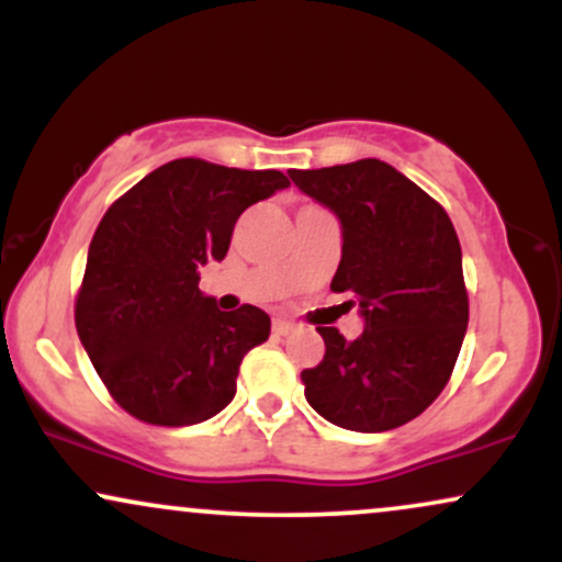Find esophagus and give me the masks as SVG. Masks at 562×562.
<instances>
[{
    "label": "esophagus",
    "instance_id": "obj_1",
    "mask_svg": "<svg viewBox=\"0 0 562 562\" xmlns=\"http://www.w3.org/2000/svg\"><path fill=\"white\" fill-rule=\"evenodd\" d=\"M272 333L277 335V338H285V335L293 333V322H288V319H274V322H272Z\"/></svg>",
    "mask_w": 562,
    "mask_h": 562
}]
</instances>
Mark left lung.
Segmentation results:
<instances>
[{"instance_id":"1","label":"left lung","mask_w":562,"mask_h":562,"mask_svg":"<svg viewBox=\"0 0 562 562\" xmlns=\"http://www.w3.org/2000/svg\"><path fill=\"white\" fill-rule=\"evenodd\" d=\"M340 218L344 250L330 288L353 293L364 333L317 327L325 357L303 370L306 402L325 420L380 434L415 420L449 383L468 330L462 250L447 211L378 158L290 171Z\"/></svg>"}]
</instances>
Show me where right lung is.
Returning <instances> with one entry per match:
<instances>
[{
	"label": "right lung",
	"instance_id": "right-lung-1",
	"mask_svg": "<svg viewBox=\"0 0 562 562\" xmlns=\"http://www.w3.org/2000/svg\"><path fill=\"white\" fill-rule=\"evenodd\" d=\"M282 171L177 158L124 192L89 245L76 330L115 404L179 428L235 398L245 353L269 338V314L218 312L198 269L222 261L248 205L288 187Z\"/></svg>",
	"mask_w": 562,
	"mask_h": 562
}]
</instances>
